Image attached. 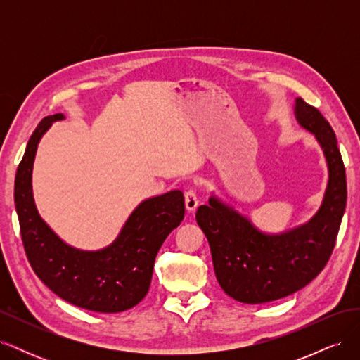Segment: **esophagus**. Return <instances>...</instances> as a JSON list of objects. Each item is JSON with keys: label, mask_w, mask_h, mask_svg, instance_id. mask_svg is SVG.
I'll return each instance as SVG.
<instances>
[{"label": "esophagus", "mask_w": 360, "mask_h": 360, "mask_svg": "<svg viewBox=\"0 0 360 360\" xmlns=\"http://www.w3.org/2000/svg\"><path fill=\"white\" fill-rule=\"evenodd\" d=\"M198 204H200V200L197 197V192H195V189L186 191V193H184V205H186V210L195 212L197 210Z\"/></svg>", "instance_id": "obj_1"}]
</instances>
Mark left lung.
Here are the masks:
<instances>
[{
    "instance_id": "obj_1",
    "label": "left lung",
    "mask_w": 360,
    "mask_h": 360,
    "mask_svg": "<svg viewBox=\"0 0 360 360\" xmlns=\"http://www.w3.org/2000/svg\"><path fill=\"white\" fill-rule=\"evenodd\" d=\"M294 114L314 134L328 162L329 181L319 212L307 224L281 234L259 231L214 195L195 214L209 240L217 282L237 302H274L308 285L328 264L340 231L347 181L335 132L317 108L300 97Z\"/></svg>"
}]
</instances>
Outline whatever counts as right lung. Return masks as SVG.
<instances>
[{
    "instance_id": "obj_1",
    "label": "right lung",
    "mask_w": 360,
    "mask_h": 360,
    "mask_svg": "<svg viewBox=\"0 0 360 360\" xmlns=\"http://www.w3.org/2000/svg\"><path fill=\"white\" fill-rule=\"evenodd\" d=\"M58 120L64 115L41 120L16 171L15 204L25 254L43 284L75 307L105 314L130 309L146 297L159 249L183 221V192L144 200L103 249L81 250L63 242L40 217L31 186L39 141Z\"/></svg>"
}]
</instances>
